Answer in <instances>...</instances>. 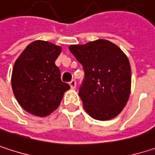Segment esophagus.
Masks as SVG:
<instances>
[{
    "instance_id": "esophagus-1",
    "label": "esophagus",
    "mask_w": 155,
    "mask_h": 155,
    "mask_svg": "<svg viewBox=\"0 0 155 155\" xmlns=\"http://www.w3.org/2000/svg\"><path fill=\"white\" fill-rule=\"evenodd\" d=\"M69 84H70V86H71L72 89H75L76 88V81L75 80H72Z\"/></svg>"
}]
</instances>
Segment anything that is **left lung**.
Returning a JSON list of instances; mask_svg holds the SVG:
<instances>
[{
    "label": "left lung",
    "instance_id": "1",
    "mask_svg": "<svg viewBox=\"0 0 155 155\" xmlns=\"http://www.w3.org/2000/svg\"><path fill=\"white\" fill-rule=\"evenodd\" d=\"M69 49L84 70L79 89L84 109L97 120L117 117L130 95L131 68L127 55L105 39L72 45Z\"/></svg>",
    "mask_w": 155,
    "mask_h": 155
}]
</instances>
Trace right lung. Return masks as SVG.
<instances>
[{
  "label": "right lung",
  "mask_w": 155,
  "mask_h": 155,
  "mask_svg": "<svg viewBox=\"0 0 155 155\" xmlns=\"http://www.w3.org/2000/svg\"><path fill=\"white\" fill-rule=\"evenodd\" d=\"M62 48L50 42L30 43L16 60L12 86L16 100L28 113L47 117L59 107L64 93L70 89L61 80L54 62Z\"/></svg>",
  "instance_id": "obj_1"
}]
</instances>
